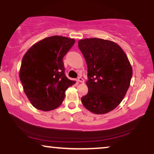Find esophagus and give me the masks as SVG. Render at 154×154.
Segmentation results:
<instances>
[{
    "mask_svg": "<svg viewBox=\"0 0 154 154\" xmlns=\"http://www.w3.org/2000/svg\"><path fill=\"white\" fill-rule=\"evenodd\" d=\"M77 80H78L79 82H81V83H84L85 82V80H84V79L83 78H82V77H78V79H77Z\"/></svg>",
    "mask_w": 154,
    "mask_h": 154,
    "instance_id": "1",
    "label": "esophagus"
}]
</instances>
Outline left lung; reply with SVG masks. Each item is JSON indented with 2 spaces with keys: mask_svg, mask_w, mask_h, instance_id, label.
I'll return each instance as SVG.
<instances>
[{
  "mask_svg": "<svg viewBox=\"0 0 154 154\" xmlns=\"http://www.w3.org/2000/svg\"><path fill=\"white\" fill-rule=\"evenodd\" d=\"M87 65L89 91L83 106L94 113L105 114L121 103L130 87L132 68L128 56L113 42L91 38L79 40Z\"/></svg>",
  "mask_w": 154,
  "mask_h": 154,
  "instance_id": "1",
  "label": "left lung"
}]
</instances>
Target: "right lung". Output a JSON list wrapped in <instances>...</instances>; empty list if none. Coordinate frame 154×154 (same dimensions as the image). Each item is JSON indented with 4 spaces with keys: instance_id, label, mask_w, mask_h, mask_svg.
Returning a JSON list of instances; mask_svg holds the SVG:
<instances>
[{
    "instance_id": "1",
    "label": "right lung",
    "mask_w": 154,
    "mask_h": 154,
    "mask_svg": "<svg viewBox=\"0 0 154 154\" xmlns=\"http://www.w3.org/2000/svg\"><path fill=\"white\" fill-rule=\"evenodd\" d=\"M73 38L53 36L31 47L22 58L20 79L32 106L49 111L62 103L65 92L75 84L65 76L63 59L75 44Z\"/></svg>"
}]
</instances>
